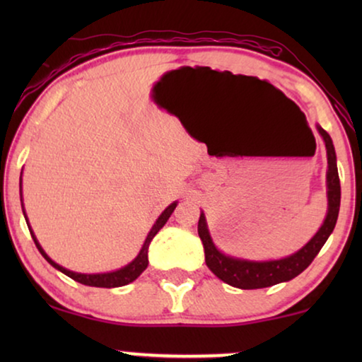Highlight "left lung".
<instances>
[{
  "mask_svg": "<svg viewBox=\"0 0 362 362\" xmlns=\"http://www.w3.org/2000/svg\"><path fill=\"white\" fill-rule=\"evenodd\" d=\"M318 132L323 136L326 153H328V175H326V180H328V214H326L323 226L320 227L316 235L303 249L293 255L286 257V259L272 262H250L221 254L216 249V245L212 244L209 230H207L206 226V217L204 214H201L199 224H197V234H199L202 245H204L206 265L209 267V270L217 279L242 290L265 288V286H272L280 284V281H288L295 279L318 255L321 247L325 245V242L328 240L329 234L334 229L341 202V185L338 166H336V153L333 141H331V136L321 127H318Z\"/></svg>",
  "mask_w": 362,
  "mask_h": 362,
  "instance_id": "left-lung-1",
  "label": "left lung"
}]
</instances>
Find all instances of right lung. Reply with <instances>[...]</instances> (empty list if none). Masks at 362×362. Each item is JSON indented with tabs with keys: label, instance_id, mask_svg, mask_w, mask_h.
Returning <instances> with one entry per match:
<instances>
[{
	"label": "right lung",
	"instance_id": "obj_1",
	"mask_svg": "<svg viewBox=\"0 0 362 362\" xmlns=\"http://www.w3.org/2000/svg\"><path fill=\"white\" fill-rule=\"evenodd\" d=\"M175 207H176V202H173V204L168 206L166 209L163 211V214H161L160 217H158L156 224L151 227L150 234H148L145 244H143L140 254H138L136 259L133 260L132 264H128L127 267H123V269L117 270V272H112V274L83 275V274H74V272H71V270H66V269H64V267L57 265L56 262H52L51 259H49V257L46 255V252H44V250L41 249V245L37 244V240H36V237H34L33 230H31V229H29V230H31V235H33L34 244H36L37 250L41 252L44 259H46L52 267H56L57 270H61L62 274H66L67 276H71L72 280H76V281H78V284H82V285L98 286V288H115V286H123V285L132 284V281L136 280L138 276H140L141 272L146 269V267H148V247H150L153 237H155V235L158 234V232H160L161 227L166 224L168 219H170V216L173 214V211H175ZM24 217H26V214H24ZM28 227H29V226H28Z\"/></svg>",
	"mask_w": 362,
	"mask_h": 362
}]
</instances>
